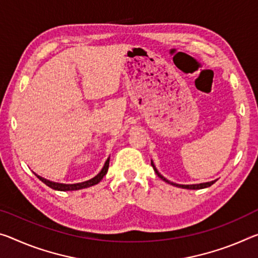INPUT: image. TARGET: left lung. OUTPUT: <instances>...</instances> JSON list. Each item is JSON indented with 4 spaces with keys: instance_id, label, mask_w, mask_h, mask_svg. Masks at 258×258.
<instances>
[{
    "instance_id": "1",
    "label": "left lung",
    "mask_w": 258,
    "mask_h": 258,
    "mask_svg": "<svg viewBox=\"0 0 258 258\" xmlns=\"http://www.w3.org/2000/svg\"><path fill=\"white\" fill-rule=\"evenodd\" d=\"M151 166L154 167V171H155V173H156L159 178L162 179V180H164L165 182H167V183H170V185H172V186H175V187H179V188H186V189H202V188H207V187H210L211 185H214V183L216 182V180H214V181H209V182H202V183H196V185H179V183H175V182H171V181H169L167 180L166 178H164L163 177V175L158 172L157 171V169L156 167H155V165H154V163H153V161H151Z\"/></svg>"
}]
</instances>
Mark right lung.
I'll use <instances>...</instances> for the list:
<instances>
[{
    "mask_svg": "<svg viewBox=\"0 0 258 258\" xmlns=\"http://www.w3.org/2000/svg\"><path fill=\"white\" fill-rule=\"evenodd\" d=\"M109 162H110V157L105 161L104 163V166L102 167L101 172L95 175V177L89 179L87 181H84V182H79V183H59V182H54V181H50V180H47V179H44L42 177H40V175L35 174L36 177H38L41 181L43 183H46L48 187L52 188V189L55 190H60V191H68V190H78V189H83V188H87V187H91L96 185V183H99L105 174L108 172V169H109Z\"/></svg>",
    "mask_w": 258,
    "mask_h": 258,
    "instance_id": "obj_1",
    "label": "right lung"
}]
</instances>
